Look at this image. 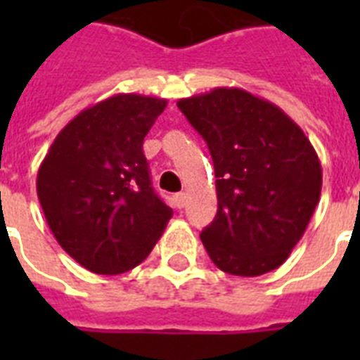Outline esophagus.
<instances>
[{
    "label": "esophagus",
    "instance_id": "obj_1",
    "mask_svg": "<svg viewBox=\"0 0 360 360\" xmlns=\"http://www.w3.org/2000/svg\"><path fill=\"white\" fill-rule=\"evenodd\" d=\"M174 202H175V207H177V209L185 207V205H186V194H185V192H179V194H175Z\"/></svg>",
    "mask_w": 360,
    "mask_h": 360
}]
</instances>
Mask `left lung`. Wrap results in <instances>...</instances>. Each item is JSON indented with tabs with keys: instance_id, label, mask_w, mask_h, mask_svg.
<instances>
[{
	"instance_id": "left-lung-1",
	"label": "left lung",
	"mask_w": 360,
	"mask_h": 360,
	"mask_svg": "<svg viewBox=\"0 0 360 360\" xmlns=\"http://www.w3.org/2000/svg\"><path fill=\"white\" fill-rule=\"evenodd\" d=\"M207 141L219 211L200 233L220 271L259 276L301 240L321 194V164L301 127L276 104L239 87L181 98Z\"/></svg>"
}]
</instances>
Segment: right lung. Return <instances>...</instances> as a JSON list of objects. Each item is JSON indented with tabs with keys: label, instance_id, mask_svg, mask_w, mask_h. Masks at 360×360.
Instances as JSON below:
<instances>
[{
	"label": "right lung",
	"instance_id": "add662e5",
	"mask_svg": "<svg viewBox=\"0 0 360 360\" xmlns=\"http://www.w3.org/2000/svg\"><path fill=\"white\" fill-rule=\"evenodd\" d=\"M166 98L120 93L65 124L37 174L46 222L70 257L97 274L140 265L174 211L153 191L143 138Z\"/></svg>",
	"mask_w": 360,
	"mask_h": 360
}]
</instances>
